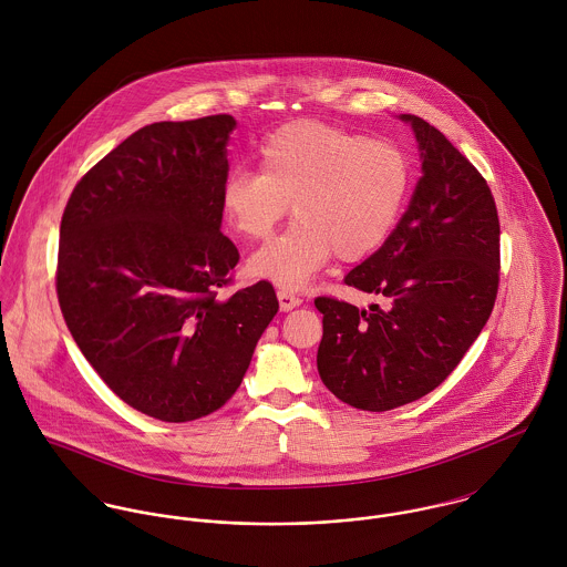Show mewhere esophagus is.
<instances>
[{"mask_svg": "<svg viewBox=\"0 0 567 567\" xmlns=\"http://www.w3.org/2000/svg\"><path fill=\"white\" fill-rule=\"evenodd\" d=\"M277 299H279V308H281V312H288V310H292V308L301 306V299H299L297 295L288 292V290H279V292H277Z\"/></svg>", "mask_w": 567, "mask_h": 567, "instance_id": "obj_1", "label": "esophagus"}]
</instances>
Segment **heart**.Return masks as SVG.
<instances>
[{"instance_id":"obj_1","label":"heart","mask_w":567,"mask_h":567,"mask_svg":"<svg viewBox=\"0 0 567 567\" xmlns=\"http://www.w3.org/2000/svg\"><path fill=\"white\" fill-rule=\"evenodd\" d=\"M259 172L234 169L223 185L227 223L266 238L290 212L297 220L264 244L248 270L286 290L306 288L324 264L371 257L393 234L410 192V162L393 142L299 120L259 146Z\"/></svg>"}]
</instances>
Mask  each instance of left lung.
I'll use <instances>...</instances> for the list:
<instances>
[{
	"label": "left lung",
	"instance_id": "8db88e82",
	"mask_svg": "<svg viewBox=\"0 0 567 567\" xmlns=\"http://www.w3.org/2000/svg\"><path fill=\"white\" fill-rule=\"evenodd\" d=\"M421 169L398 227L344 284L384 299L358 310L317 297V367L344 404L384 412L434 391L483 331L499 284V220L485 176L416 115Z\"/></svg>",
	"mask_w": 567,
	"mask_h": 567
}]
</instances>
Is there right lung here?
<instances>
[{"label": "right lung", "mask_w": 567, "mask_h": 567, "mask_svg": "<svg viewBox=\"0 0 567 567\" xmlns=\"http://www.w3.org/2000/svg\"><path fill=\"white\" fill-rule=\"evenodd\" d=\"M231 115L140 128L76 183L56 295L82 355L135 410L205 416L238 391L279 310L272 284L218 297L240 261L220 234Z\"/></svg>", "instance_id": "right-lung-1"}]
</instances>
